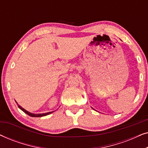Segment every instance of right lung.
<instances>
[{
    "label": "right lung",
    "mask_w": 148,
    "mask_h": 148,
    "mask_svg": "<svg viewBox=\"0 0 148 148\" xmlns=\"http://www.w3.org/2000/svg\"><path fill=\"white\" fill-rule=\"evenodd\" d=\"M18 107L21 109V110L22 111H23L24 112L26 113V114L29 115V116H32V117H42V116H46V115H48L50 114H51L52 112H46V113H42V114H33V113H31L29 112H28V111H27L26 110H25L23 108H22V107L21 106H19V105H18Z\"/></svg>",
    "instance_id": "add662e5"
}]
</instances>
